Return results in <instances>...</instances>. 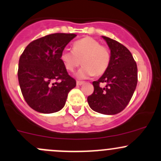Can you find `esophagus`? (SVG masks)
Returning a JSON list of instances; mask_svg holds the SVG:
<instances>
[{
  "label": "esophagus",
  "instance_id": "esophagus-1",
  "mask_svg": "<svg viewBox=\"0 0 161 161\" xmlns=\"http://www.w3.org/2000/svg\"><path fill=\"white\" fill-rule=\"evenodd\" d=\"M83 83H84V82H82V81H77V82H76L77 86H81V85H82Z\"/></svg>",
  "mask_w": 161,
  "mask_h": 161
}]
</instances>
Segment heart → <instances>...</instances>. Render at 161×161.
I'll return each mask as SVG.
<instances>
[{
	"instance_id": "heart-1",
	"label": "heart",
	"mask_w": 161,
	"mask_h": 161,
	"mask_svg": "<svg viewBox=\"0 0 161 161\" xmlns=\"http://www.w3.org/2000/svg\"><path fill=\"white\" fill-rule=\"evenodd\" d=\"M60 60L65 68L73 71L82 64V68L78 72L79 78L99 76L108 68L111 62V53L108 48L93 38L86 37L75 42L73 49H64Z\"/></svg>"
}]
</instances>
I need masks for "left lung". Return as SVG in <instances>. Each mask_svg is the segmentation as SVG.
<instances>
[{
	"mask_svg": "<svg viewBox=\"0 0 161 161\" xmlns=\"http://www.w3.org/2000/svg\"><path fill=\"white\" fill-rule=\"evenodd\" d=\"M111 49V62L107 71L93 81V93L87 97L93 111L104 115L122 112L130 102L138 82V68L131 53L121 43L102 36ZM105 83V87L100 84Z\"/></svg>",
	"mask_w": 161,
	"mask_h": 161,
	"instance_id": "8db88e82",
	"label": "left lung"
}]
</instances>
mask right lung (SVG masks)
<instances>
[{
  "instance_id": "1",
  "label": "right lung",
  "mask_w": 161,
  "mask_h": 161,
  "mask_svg": "<svg viewBox=\"0 0 161 161\" xmlns=\"http://www.w3.org/2000/svg\"><path fill=\"white\" fill-rule=\"evenodd\" d=\"M75 34L56 33L37 38L26 47L19 60L18 79L28 105L42 113L60 111L76 86L60 60Z\"/></svg>"
}]
</instances>
